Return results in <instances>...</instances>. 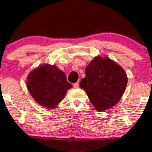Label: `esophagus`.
I'll return each instance as SVG.
<instances>
[{"instance_id": "obj_1", "label": "esophagus", "mask_w": 152, "mask_h": 152, "mask_svg": "<svg viewBox=\"0 0 152 152\" xmlns=\"http://www.w3.org/2000/svg\"><path fill=\"white\" fill-rule=\"evenodd\" d=\"M79 86H80V85H79V83L78 82L75 83V84H73V87H74L75 88H78Z\"/></svg>"}]
</instances>
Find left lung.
<instances>
[{
    "instance_id": "8db88e82",
    "label": "left lung",
    "mask_w": 152,
    "mask_h": 152,
    "mask_svg": "<svg viewBox=\"0 0 152 152\" xmlns=\"http://www.w3.org/2000/svg\"><path fill=\"white\" fill-rule=\"evenodd\" d=\"M86 77L80 86L86 91L97 111H104L117 104L127 84L125 71L108 57L97 56L86 66Z\"/></svg>"
}]
</instances>
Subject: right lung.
Instances as JSON below:
<instances>
[{"label":"right lung","mask_w":152,"mask_h":152,"mask_svg":"<svg viewBox=\"0 0 152 152\" xmlns=\"http://www.w3.org/2000/svg\"><path fill=\"white\" fill-rule=\"evenodd\" d=\"M27 86L34 100L48 109H55L72 84L55 65L43 64L30 72Z\"/></svg>","instance_id":"obj_1"}]
</instances>
